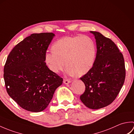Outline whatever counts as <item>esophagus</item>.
Segmentation results:
<instances>
[{
	"label": "esophagus",
	"instance_id": "1",
	"mask_svg": "<svg viewBox=\"0 0 134 134\" xmlns=\"http://www.w3.org/2000/svg\"><path fill=\"white\" fill-rule=\"evenodd\" d=\"M63 82L65 84H68V83H70L71 82V81L69 80V79H64L63 80Z\"/></svg>",
	"mask_w": 134,
	"mask_h": 134
}]
</instances>
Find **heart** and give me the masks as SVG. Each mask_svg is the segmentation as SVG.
I'll list each match as a JSON object with an SVG mask.
<instances>
[{
	"mask_svg": "<svg viewBox=\"0 0 134 134\" xmlns=\"http://www.w3.org/2000/svg\"><path fill=\"white\" fill-rule=\"evenodd\" d=\"M52 48L45 53V62L54 73L63 69L65 61L68 74L81 76L89 72L94 63L96 44L89 36L64 37L54 42Z\"/></svg>",
	"mask_w": 134,
	"mask_h": 134,
	"instance_id": "1",
	"label": "heart"
}]
</instances>
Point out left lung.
I'll return each instance as SVG.
<instances>
[{"label":"left lung","instance_id":"1","mask_svg":"<svg viewBox=\"0 0 134 134\" xmlns=\"http://www.w3.org/2000/svg\"><path fill=\"white\" fill-rule=\"evenodd\" d=\"M96 39V58L92 69L80 78L85 91L80 96L85 105L98 109L115 100L126 77L124 60L116 45L97 32L90 31Z\"/></svg>","mask_w":134,"mask_h":134}]
</instances>
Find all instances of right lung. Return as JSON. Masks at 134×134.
<instances>
[{"instance_id":"1","label":"right lung","mask_w":134,"mask_h":134,"mask_svg":"<svg viewBox=\"0 0 134 134\" xmlns=\"http://www.w3.org/2000/svg\"><path fill=\"white\" fill-rule=\"evenodd\" d=\"M55 35L33 33L16 45L4 67L7 92L23 109L33 112L44 110L63 78L48 69L45 53Z\"/></svg>"}]
</instances>
